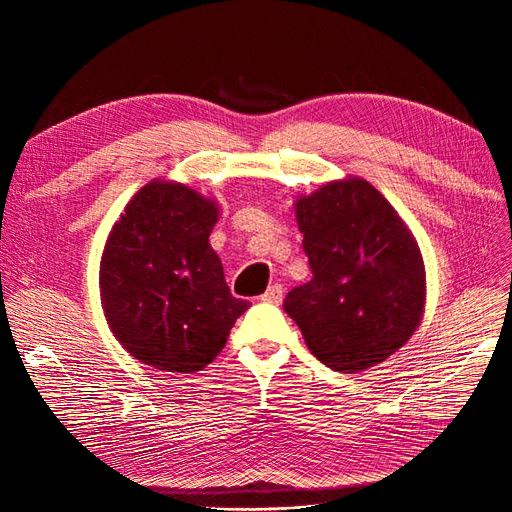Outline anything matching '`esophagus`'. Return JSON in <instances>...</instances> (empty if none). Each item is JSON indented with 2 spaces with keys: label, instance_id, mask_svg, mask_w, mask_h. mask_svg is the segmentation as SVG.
Masks as SVG:
<instances>
[{
  "label": "esophagus",
  "instance_id": "obj_1",
  "mask_svg": "<svg viewBox=\"0 0 512 512\" xmlns=\"http://www.w3.org/2000/svg\"><path fill=\"white\" fill-rule=\"evenodd\" d=\"M282 299H284V286H282V284H273V286H269V290L260 297V301L273 303V305H280V303H282Z\"/></svg>",
  "mask_w": 512,
  "mask_h": 512
}]
</instances>
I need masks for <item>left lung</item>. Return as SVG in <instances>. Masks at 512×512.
Wrapping results in <instances>:
<instances>
[{"label": "left lung", "mask_w": 512, "mask_h": 512, "mask_svg": "<svg viewBox=\"0 0 512 512\" xmlns=\"http://www.w3.org/2000/svg\"><path fill=\"white\" fill-rule=\"evenodd\" d=\"M314 277L286 314L318 361L359 374L395 354L425 312V262L408 224L361 177L322 183L294 203Z\"/></svg>", "instance_id": "1"}]
</instances>
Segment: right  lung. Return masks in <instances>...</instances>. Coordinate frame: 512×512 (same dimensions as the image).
I'll return each instance as SVG.
<instances>
[{"mask_svg":"<svg viewBox=\"0 0 512 512\" xmlns=\"http://www.w3.org/2000/svg\"><path fill=\"white\" fill-rule=\"evenodd\" d=\"M220 207L179 181L153 179L108 232L100 297L108 327L134 359L194 374L226 346L250 303L235 299L209 235Z\"/></svg>","mask_w":512,"mask_h":512,"instance_id":"right-lung-1","label":"right lung"}]
</instances>
